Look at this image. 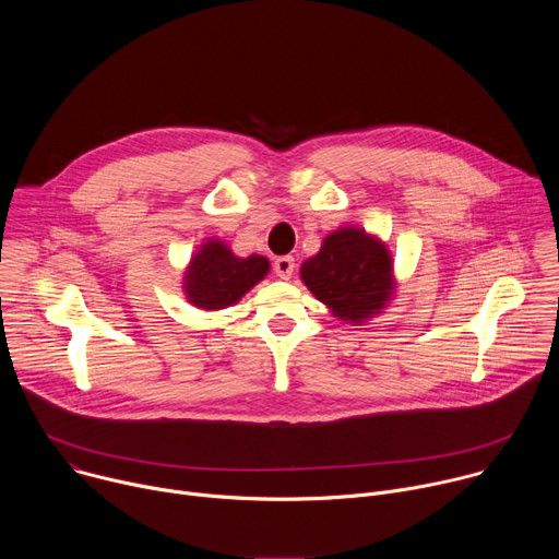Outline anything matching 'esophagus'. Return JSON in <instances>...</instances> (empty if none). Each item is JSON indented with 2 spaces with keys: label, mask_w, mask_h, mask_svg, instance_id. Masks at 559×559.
Listing matches in <instances>:
<instances>
[{
  "label": "esophagus",
  "mask_w": 559,
  "mask_h": 559,
  "mask_svg": "<svg viewBox=\"0 0 559 559\" xmlns=\"http://www.w3.org/2000/svg\"><path fill=\"white\" fill-rule=\"evenodd\" d=\"M294 270H296V263H294L292 257H278V259L274 261V272H276V276L283 278V281L292 278Z\"/></svg>",
  "instance_id": "esophagus-1"
}]
</instances>
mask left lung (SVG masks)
<instances>
[{"mask_svg": "<svg viewBox=\"0 0 559 559\" xmlns=\"http://www.w3.org/2000/svg\"><path fill=\"white\" fill-rule=\"evenodd\" d=\"M300 278L347 323H365L380 313L395 289L386 246L360 227H341L325 236L321 252L302 263Z\"/></svg>", "mask_w": 559, "mask_h": 559, "instance_id": "obj_1", "label": "left lung"}]
</instances>
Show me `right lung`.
<instances>
[{
    "mask_svg": "<svg viewBox=\"0 0 559 559\" xmlns=\"http://www.w3.org/2000/svg\"><path fill=\"white\" fill-rule=\"evenodd\" d=\"M270 272L265 257H236L218 238H210L190 259L183 276L188 300L205 311L225 309L241 300Z\"/></svg>",
    "mask_w": 559,
    "mask_h": 559,
    "instance_id": "obj_1",
    "label": "right lung"
}]
</instances>
